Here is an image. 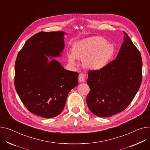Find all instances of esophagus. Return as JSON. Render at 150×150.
Wrapping results in <instances>:
<instances>
[{
    "instance_id": "esophagus-1",
    "label": "esophagus",
    "mask_w": 150,
    "mask_h": 150,
    "mask_svg": "<svg viewBox=\"0 0 150 150\" xmlns=\"http://www.w3.org/2000/svg\"><path fill=\"white\" fill-rule=\"evenodd\" d=\"M78 80L79 82H84L85 80V75L84 74H79L78 76Z\"/></svg>"
}]
</instances>
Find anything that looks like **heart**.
<instances>
[{
  "label": "heart",
  "instance_id": "1",
  "mask_svg": "<svg viewBox=\"0 0 150 150\" xmlns=\"http://www.w3.org/2000/svg\"><path fill=\"white\" fill-rule=\"evenodd\" d=\"M105 38L101 36H93L74 43L72 52L67 54L68 62L74 66L77 65V59H84V66L88 69L98 71L105 67L110 62L115 46L107 43Z\"/></svg>",
  "mask_w": 150,
  "mask_h": 150
}]
</instances>
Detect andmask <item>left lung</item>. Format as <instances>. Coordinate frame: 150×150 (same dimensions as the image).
<instances>
[{
    "label": "left lung",
    "mask_w": 150,
    "mask_h": 150,
    "mask_svg": "<svg viewBox=\"0 0 150 150\" xmlns=\"http://www.w3.org/2000/svg\"><path fill=\"white\" fill-rule=\"evenodd\" d=\"M115 60L99 71L88 73L90 92L87 104L93 114L110 117L120 113L131 103L142 82L141 53L127 34Z\"/></svg>",
    "instance_id": "8db88e82"
}]
</instances>
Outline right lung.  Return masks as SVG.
<instances>
[{
    "mask_svg": "<svg viewBox=\"0 0 150 150\" xmlns=\"http://www.w3.org/2000/svg\"><path fill=\"white\" fill-rule=\"evenodd\" d=\"M65 34L63 31L37 33L26 42L16 58L17 93L30 112L45 118L55 117L63 111L69 92L78 83V72L67 71L53 58L61 56Z\"/></svg>",
    "mask_w": 150,
    "mask_h": 150,
    "instance_id": "right-lung-1",
    "label": "right lung"
}]
</instances>
